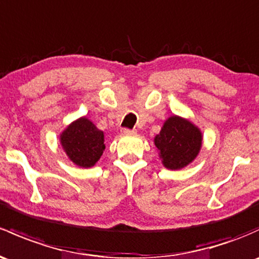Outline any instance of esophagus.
<instances>
[{"label": "esophagus", "mask_w": 259, "mask_h": 259, "mask_svg": "<svg viewBox=\"0 0 259 259\" xmlns=\"http://www.w3.org/2000/svg\"><path fill=\"white\" fill-rule=\"evenodd\" d=\"M135 130H130V129H122L121 130V134L124 135H129V134H135Z\"/></svg>", "instance_id": "1"}]
</instances>
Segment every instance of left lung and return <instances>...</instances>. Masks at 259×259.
Instances as JSON below:
<instances>
[{"label":"left lung","mask_w":259,"mask_h":259,"mask_svg":"<svg viewBox=\"0 0 259 259\" xmlns=\"http://www.w3.org/2000/svg\"><path fill=\"white\" fill-rule=\"evenodd\" d=\"M202 140V132L197 125L182 116L171 115L154 138V144L162 165L168 170H180L198 156Z\"/></svg>","instance_id":"left-lung-1"}]
</instances>
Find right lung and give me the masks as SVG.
Returning a JSON list of instances; mask_svg holds the SVG:
<instances>
[{
	"label": "right lung",
	"instance_id": "1",
	"mask_svg": "<svg viewBox=\"0 0 259 259\" xmlns=\"http://www.w3.org/2000/svg\"><path fill=\"white\" fill-rule=\"evenodd\" d=\"M59 141L68 159L83 168L97 164L105 149L104 133L87 116L70 122L59 135Z\"/></svg>",
	"mask_w": 259,
	"mask_h": 259
}]
</instances>
